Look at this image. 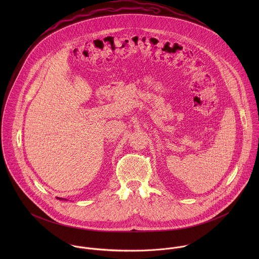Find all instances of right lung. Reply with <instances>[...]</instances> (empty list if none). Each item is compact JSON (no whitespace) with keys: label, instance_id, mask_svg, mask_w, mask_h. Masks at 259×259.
<instances>
[{"label":"right lung","instance_id":"right-lung-1","mask_svg":"<svg viewBox=\"0 0 259 259\" xmlns=\"http://www.w3.org/2000/svg\"><path fill=\"white\" fill-rule=\"evenodd\" d=\"M59 198V197H58ZM59 199H64V198H59ZM65 200H67V199H65Z\"/></svg>","mask_w":259,"mask_h":259}]
</instances>
